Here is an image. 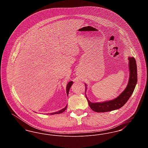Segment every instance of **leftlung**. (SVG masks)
<instances>
[{
	"label": "left lung",
	"instance_id": "1",
	"mask_svg": "<svg viewBox=\"0 0 148 148\" xmlns=\"http://www.w3.org/2000/svg\"><path fill=\"white\" fill-rule=\"evenodd\" d=\"M129 60L130 69L129 83L124 91L121 92L118 97L110 101L103 103H92L88 99L85 95L88 104L93 111L98 113H103L118 109L124 106L131 97L137 83V67L136 61L134 57H129Z\"/></svg>",
	"mask_w": 148,
	"mask_h": 148
}]
</instances>
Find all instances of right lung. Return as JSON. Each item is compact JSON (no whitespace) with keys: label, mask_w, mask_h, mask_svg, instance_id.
Wrapping results in <instances>:
<instances>
[{"label":"right lung","mask_w":148,"mask_h":148,"mask_svg":"<svg viewBox=\"0 0 148 148\" xmlns=\"http://www.w3.org/2000/svg\"><path fill=\"white\" fill-rule=\"evenodd\" d=\"M72 84H73V82H69V83H68V84L66 85V93H67V95H68V94H69V91L70 88H71ZM66 108H67V105H66V106L64 108H63V109L59 110V112H55V113H51V114H50V115H53V114H60V113H63L64 112L66 109Z\"/></svg>","instance_id":"1"}]
</instances>
